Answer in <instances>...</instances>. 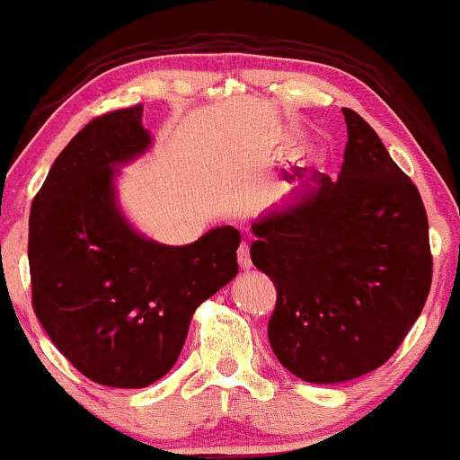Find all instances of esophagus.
Listing matches in <instances>:
<instances>
[{"instance_id": "1", "label": "esophagus", "mask_w": 460, "mask_h": 460, "mask_svg": "<svg viewBox=\"0 0 460 460\" xmlns=\"http://www.w3.org/2000/svg\"><path fill=\"white\" fill-rule=\"evenodd\" d=\"M238 264L242 270H249L251 266H253V261H251V251H249V242H242L240 249H238Z\"/></svg>"}]
</instances>
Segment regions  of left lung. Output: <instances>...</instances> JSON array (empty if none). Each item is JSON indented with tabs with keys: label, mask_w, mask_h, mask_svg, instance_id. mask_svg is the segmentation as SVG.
I'll use <instances>...</instances> for the list:
<instances>
[{
	"label": "left lung",
	"mask_w": 460,
	"mask_h": 460,
	"mask_svg": "<svg viewBox=\"0 0 460 460\" xmlns=\"http://www.w3.org/2000/svg\"><path fill=\"white\" fill-rule=\"evenodd\" d=\"M342 115L349 139L338 179H305L295 205L255 222L251 244V260L277 290L272 351L312 385H338L385 365L432 284L419 190L356 111Z\"/></svg>",
	"instance_id": "1"
}]
</instances>
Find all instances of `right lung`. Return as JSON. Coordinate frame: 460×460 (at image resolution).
Listing matches in <instances>:
<instances>
[{"label": "right lung", "mask_w": 460, "mask_h": 460, "mask_svg": "<svg viewBox=\"0 0 460 460\" xmlns=\"http://www.w3.org/2000/svg\"><path fill=\"white\" fill-rule=\"evenodd\" d=\"M141 104L100 115L57 156L30 209L32 307L57 349L113 388H144L179 360L196 307L238 275L240 231L185 246L141 238L115 205V165L150 146Z\"/></svg>", "instance_id": "1"}]
</instances>
